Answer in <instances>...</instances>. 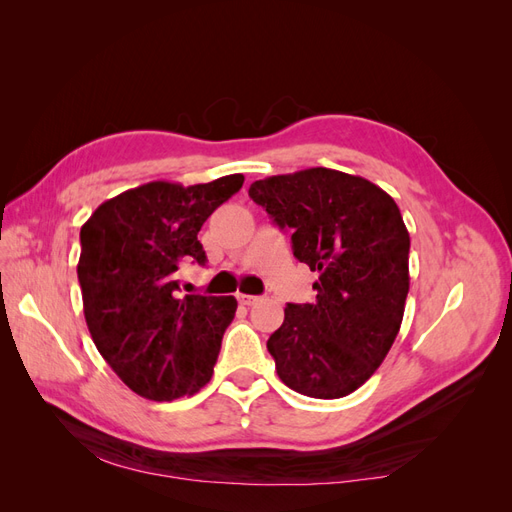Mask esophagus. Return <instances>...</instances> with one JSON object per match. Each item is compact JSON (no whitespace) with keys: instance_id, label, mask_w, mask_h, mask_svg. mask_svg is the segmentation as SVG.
<instances>
[{"instance_id":"1","label":"esophagus","mask_w":512,"mask_h":512,"mask_svg":"<svg viewBox=\"0 0 512 512\" xmlns=\"http://www.w3.org/2000/svg\"><path fill=\"white\" fill-rule=\"evenodd\" d=\"M237 299H239V303L245 305V307H250V305L258 303V297H254V294H237Z\"/></svg>"}]
</instances>
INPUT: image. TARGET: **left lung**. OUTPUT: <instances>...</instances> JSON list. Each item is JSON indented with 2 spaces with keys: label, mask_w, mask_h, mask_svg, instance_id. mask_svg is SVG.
Segmentation results:
<instances>
[{
  "label": "left lung",
  "mask_w": 512,
  "mask_h": 512,
  "mask_svg": "<svg viewBox=\"0 0 512 512\" xmlns=\"http://www.w3.org/2000/svg\"><path fill=\"white\" fill-rule=\"evenodd\" d=\"M250 196L292 230V252L318 271L314 303L284 309L267 342L280 380L307 397L339 399L389 354L410 290V235L376 183L333 168L254 181Z\"/></svg>",
  "instance_id": "8db88e82"
}]
</instances>
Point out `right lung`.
Masks as SVG:
<instances>
[{
	"label": "right lung",
	"mask_w": 512,
	"mask_h": 512,
	"mask_svg": "<svg viewBox=\"0 0 512 512\" xmlns=\"http://www.w3.org/2000/svg\"><path fill=\"white\" fill-rule=\"evenodd\" d=\"M243 175L185 185L151 181L102 203L81 228L79 273L91 339L136 395L173 401L213 376L235 297L179 294V262L205 265L200 226Z\"/></svg>",
	"instance_id": "obj_1"
}]
</instances>
